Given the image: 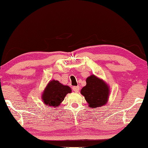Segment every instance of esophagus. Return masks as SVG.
<instances>
[{
    "instance_id": "1",
    "label": "esophagus",
    "mask_w": 148,
    "mask_h": 148,
    "mask_svg": "<svg viewBox=\"0 0 148 148\" xmlns=\"http://www.w3.org/2000/svg\"><path fill=\"white\" fill-rule=\"evenodd\" d=\"M72 89L74 91V92H79V86H74V87H72Z\"/></svg>"
}]
</instances>
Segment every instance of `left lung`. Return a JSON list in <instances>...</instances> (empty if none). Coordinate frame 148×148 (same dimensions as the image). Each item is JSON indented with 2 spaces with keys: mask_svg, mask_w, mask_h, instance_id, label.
<instances>
[{
  "mask_svg": "<svg viewBox=\"0 0 148 148\" xmlns=\"http://www.w3.org/2000/svg\"><path fill=\"white\" fill-rule=\"evenodd\" d=\"M87 84L81 90L85 100L90 108L101 107L107 103L109 95V86L103 80L95 75H91L86 79Z\"/></svg>",
  "mask_w": 148,
  "mask_h": 148,
  "instance_id": "8db88e82",
  "label": "left lung"
}]
</instances>
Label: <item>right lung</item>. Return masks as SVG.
I'll use <instances>...</instances> for the list:
<instances>
[{
  "instance_id": "obj_1",
  "label": "right lung",
  "mask_w": 148,
  "mask_h": 148,
  "mask_svg": "<svg viewBox=\"0 0 148 148\" xmlns=\"http://www.w3.org/2000/svg\"><path fill=\"white\" fill-rule=\"evenodd\" d=\"M71 91L69 86L53 79L48 83L42 95V100L46 106L56 107L60 106L66 95Z\"/></svg>"
}]
</instances>
